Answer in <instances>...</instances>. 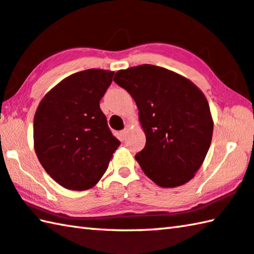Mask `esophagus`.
Returning <instances> with one entry per match:
<instances>
[{"label": "esophagus", "mask_w": 254, "mask_h": 254, "mask_svg": "<svg viewBox=\"0 0 254 254\" xmlns=\"http://www.w3.org/2000/svg\"><path fill=\"white\" fill-rule=\"evenodd\" d=\"M128 132H130V126H128V124H127L126 127H124L123 130L121 131V135H122L123 139L127 135V133H128Z\"/></svg>", "instance_id": "1"}]
</instances>
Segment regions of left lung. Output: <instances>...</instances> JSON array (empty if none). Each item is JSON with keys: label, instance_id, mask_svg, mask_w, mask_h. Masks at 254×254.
<instances>
[{"label": "left lung", "instance_id": "1", "mask_svg": "<svg viewBox=\"0 0 254 254\" xmlns=\"http://www.w3.org/2000/svg\"><path fill=\"white\" fill-rule=\"evenodd\" d=\"M114 82L139 109L146 143L135 160L143 172L162 188L190 181L203 163L213 133L202 91L187 77L151 64L120 70Z\"/></svg>", "mask_w": 254, "mask_h": 254}]
</instances>
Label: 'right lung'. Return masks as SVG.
I'll return each mask as SVG.
<instances>
[{
    "label": "right lung",
    "instance_id": "1",
    "mask_svg": "<svg viewBox=\"0 0 254 254\" xmlns=\"http://www.w3.org/2000/svg\"><path fill=\"white\" fill-rule=\"evenodd\" d=\"M113 71L90 68L65 77L45 94L34 115V150L45 171L73 191L94 187L120 145L100 101Z\"/></svg>",
    "mask_w": 254,
    "mask_h": 254
}]
</instances>
